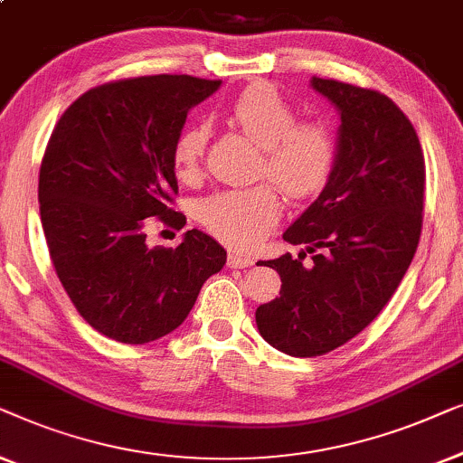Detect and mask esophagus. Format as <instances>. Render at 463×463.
<instances>
[{"label":"esophagus","mask_w":463,"mask_h":463,"mask_svg":"<svg viewBox=\"0 0 463 463\" xmlns=\"http://www.w3.org/2000/svg\"><path fill=\"white\" fill-rule=\"evenodd\" d=\"M253 264V258L243 256L239 251H229V266L231 269H247V266Z\"/></svg>","instance_id":"34e87169"}]
</instances>
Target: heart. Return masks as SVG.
<instances>
[{"label": "heart", "mask_w": 463, "mask_h": 463, "mask_svg": "<svg viewBox=\"0 0 463 463\" xmlns=\"http://www.w3.org/2000/svg\"><path fill=\"white\" fill-rule=\"evenodd\" d=\"M232 121L262 148L258 174L270 178L289 197L302 199L325 186L337 159L334 129L321 121L298 123L296 110L275 88L258 86L241 92L231 109ZM210 128L194 123L178 134L172 161L180 180H193L203 161ZM283 203L272 186L224 191L197 205L201 224L224 243L253 250L279 222Z\"/></svg>", "instance_id": "1"}]
</instances>
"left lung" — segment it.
<instances>
[{"label":"left lung","instance_id":"left-lung-1","mask_svg":"<svg viewBox=\"0 0 463 463\" xmlns=\"http://www.w3.org/2000/svg\"><path fill=\"white\" fill-rule=\"evenodd\" d=\"M340 113L337 159L283 239L306 250L269 260L281 296L258 306L260 335L289 356L353 340L399 288L420 243L426 165L411 121L380 92L312 77ZM315 252L303 264L305 251Z\"/></svg>","mask_w":463,"mask_h":463}]
</instances>
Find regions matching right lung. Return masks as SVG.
Instances as JSON below:
<instances>
[{"instance_id":"add662e5","label":"right lung","mask_w":463,"mask_h":463,"mask_svg":"<svg viewBox=\"0 0 463 463\" xmlns=\"http://www.w3.org/2000/svg\"><path fill=\"white\" fill-rule=\"evenodd\" d=\"M222 81L151 75L92 88L58 119L39 169V212L50 258L71 302L121 344L172 334L226 250L203 231L151 247V218L186 224L172 148L193 107Z\"/></svg>"}]
</instances>
